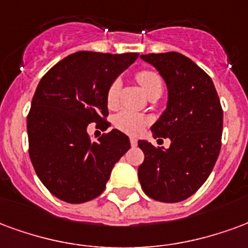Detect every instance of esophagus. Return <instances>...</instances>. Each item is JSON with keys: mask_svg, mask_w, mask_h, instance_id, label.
I'll return each mask as SVG.
<instances>
[{"mask_svg": "<svg viewBox=\"0 0 248 248\" xmlns=\"http://www.w3.org/2000/svg\"><path fill=\"white\" fill-rule=\"evenodd\" d=\"M129 141H131L132 146L137 145V139H135V137H131V139H129Z\"/></svg>", "mask_w": 248, "mask_h": 248, "instance_id": "esophagus-1", "label": "esophagus"}]
</instances>
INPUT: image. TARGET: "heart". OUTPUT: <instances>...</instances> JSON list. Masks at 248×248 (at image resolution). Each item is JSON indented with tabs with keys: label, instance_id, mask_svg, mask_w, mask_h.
<instances>
[{
	"label": "heart",
	"instance_id": "1",
	"mask_svg": "<svg viewBox=\"0 0 248 248\" xmlns=\"http://www.w3.org/2000/svg\"><path fill=\"white\" fill-rule=\"evenodd\" d=\"M136 79L148 96L155 95V93H161L162 79L160 74L155 70H149V68L140 70V71L136 72ZM119 93H120V80L115 79L109 84L106 93L107 106L109 108H116L117 107ZM146 124H148V120L145 117L139 115V113H135V112L126 111V109L119 112L113 119V125L116 126L119 131L124 132L126 135H132V136H136L139 133H141Z\"/></svg>",
	"mask_w": 248,
	"mask_h": 248
}]
</instances>
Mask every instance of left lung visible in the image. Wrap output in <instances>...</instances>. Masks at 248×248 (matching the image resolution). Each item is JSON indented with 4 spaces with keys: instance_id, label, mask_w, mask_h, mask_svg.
Segmentation results:
<instances>
[{
    "instance_id": "left-lung-1",
    "label": "left lung",
    "mask_w": 248,
    "mask_h": 248,
    "mask_svg": "<svg viewBox=\"0 0 248 248\" xmlns=\"http://www.w3.org/2000/svg\"><path fill=\"white\" fill-rule=\"evenodd\" d=\"M164 78L169 99L151 129L170 139L169 149L140 140L144 161L139 180L146 196L160 202H181L210 176L222 145L223 111L211 78L180 52L141 55ZM161 140V139H160Z\"/></svg>"
}]
</instances>
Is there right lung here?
<instances>
[{
	"label": "right lung",
	"instance_id": "right-lung-1",
	"mask_svg": "<svg viewBox=\"0 0 248 248\" xmlns=\"http://www.w3.org/2000/svg\"><path fill=\"white\" fill-rule=\"evenodd\" d=\"M137 57L78 51L41 79L28 115L29 156L39 180L59 200L83 203L100 196L113 165L131 148L117 129L92 141L87 126L109 125L107 90Z\"/></svg>",
	"mask_w": 248,
	"mask_h": 248
}]
</instances>
